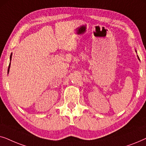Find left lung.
<instances>
[{"label":"left lung","mask_w":146,"mask_h":146,"mask_svg":"<svg viewBox=\"0 0 146 146\" xmlns=\"http://www.w3.org/2000/svg\"><path fill=\"white\" fill-rule=\"evenodd\" d=\"M135 52H136V51H135ZM137 58H138V59H139V57H138V56H137Z\"/></svg>","instance_id":"1"}]
</instances>
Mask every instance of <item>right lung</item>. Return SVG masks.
I'll list each match as a JSON object with an SVG mask.
<instances>
[{"label":"right lung","mask_w":146,"mask_h":146,"mask_svg":"<svg viewBox=\"0 0 146 146\" xmlns=\"http://www.w3.org/2000/svg\"><path fill=\"white\" fill-rule=\"evenodd\" d=\"M11 58H12V54H11V56H10V59L11 60ZM10 67H11V62H10V64H9V69H8V74H9V69H10Z\"/></svg>","instance_id":"right-lung-1"}]
</instances>
